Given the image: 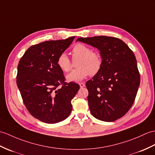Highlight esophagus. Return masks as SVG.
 <instances>
[{"label": "esophagus", "mask_w": 155, "mask_h": 155, "mask_svg": "<svg viewBox=\"0 0 155 155\" xmlns=\"http://www.w3.org/2000/svg\"><path fill=\"white\" fill-rule=\"evenodd\" d=\"M79 85H80V87L81 88H82V87H84V86H85V84L84 83V82H79Z\"/></svg>", "instance_id": "esophagus-1"}]
</instances>
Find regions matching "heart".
<instances>
[{
  "label": "heart",
  "instance_id": "obj_1",
  "mask_svg": "<svg viewBox=\"0 0 155 155\" xmlns=\"http://www.w3.org/2000/svg\"><path fill=\"white\" fill-rule=\"evenodd\" d=\"M72 59H78L77 65L78 67L67 76L68 81H79L90 74L94 76L98 74L102 69L103 61L100 54L92 50L88 46L78 44L72 49ZM59 69L67 73L72 68V61L65 53H61L57 60Z\"/></svg>",
  "mask_w": 155,
  "mask_h": 155
}]
</instances>
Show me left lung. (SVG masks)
Masks as SVG:
<instances>
[{
	"instance_id": "obj_1",
	"label": "left lung",
	"mask_w": 155,
	"mask_h": 155,
	"mask_svg": "<svg viewBox=\"0 0 155 155\" xmlns=\"http://www.w3.org/2000/svg\"><path fill=\"white\" fill-rule=\"evenodd\" d=\"M77 41L98 48L103 61L100 71L86 83L92 115L104 121L123 117L134 104L140 84L134 52L114 37L79 38Z\"/></svg>"
}]
</instances>
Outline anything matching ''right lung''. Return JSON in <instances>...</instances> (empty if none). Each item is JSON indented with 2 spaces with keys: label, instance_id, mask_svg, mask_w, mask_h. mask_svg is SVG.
<instances>
[{
  "label": "right lung",
  "instance_id": "obj_1",
  "mask_svg": "<svg viewBox=\"0 0 155 155\" xmlns=\"http://www.w3.org/2000/svg\"><path fill=\"white\" fill-rule=\"evenodd\" d=\"M74 37L46 41L29 48L18 65L16 83L23 102L32 116L47 124H55L69 116L71 100L80 88L64 82L57 64L61 53Z\"/></svg>",
  "mask_w": 155,
  "mask_h": 155
}]
</instances>
